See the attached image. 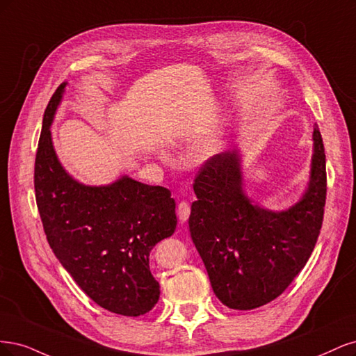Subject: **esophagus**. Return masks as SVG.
Masks as SVG:
<instances>
[{
  "mask_svg": "<svg viewBox=\"0 0 356 356\" xmlns=\"http://www.w3.org/2000/svg\"><path fill=\"white\" fill-rule=\"evenodd\" d=\"M177 216H179V220H180L181 223L186 222V220L189 219V216H191V205H189V202L181 201V202L179 204V207H177Z\"/></svg>",
  "mask_w": 356,
  "mask_h": 356,
  "instance_id": "34e87169",
  "label": "esophagus"
}]
</instances>
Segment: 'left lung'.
I'll return each mask as SVG.
<instances>
[{"instance_id":"obj_1","label":"left lung","mask_w":356,"mask_h":356,"mask_svg":"<svg viewBox=\"0 0 356 356\" xmlns=\"http://www.w3.org/2000/svg\"><path fill=\"white\" fill-rule=\"evenodd\" d=\"M309 181L290 207L270 210L244 189L243 151L214 155L195 177L189 231L225 306L250 311L277 299L311 257L323 226L327 176L314 125Z\"/></svg>"}]
</instances>
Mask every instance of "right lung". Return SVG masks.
I'll return each mask as SVG.
<instances>
[{"instance_id": "1", "label": "right lung", "mask_w": 356, "mask_h": 356, "mask_svg": "<svg viewBox=\"0 0 356 356\" xmlns=\"http://www.w3.org/2000/svg\"><path fill=\"white\" fill-rule=\"evenodd\" d=\"M67 83L44 112L35 158V197L44 232L60 265L91 300L109 312L139 316L156 305L159 284L149 253L175 234L171 192L121 175L108 185H86L62 165L51 124Z\"/></svg>"}]
</instances>
